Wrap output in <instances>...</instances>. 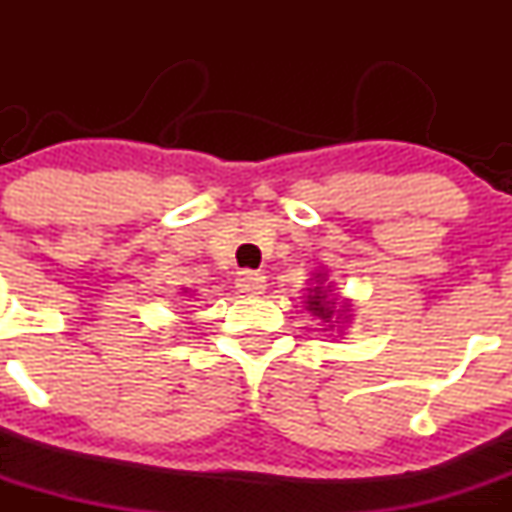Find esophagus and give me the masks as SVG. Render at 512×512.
<instances>
[{"label": "esophagus", "mask_w": 512, "mask_h": 512, "mask_svg": "<svg viewBox=\"0 0 512 512\" xmlns=\"http://www.w3.org/2000/svg\"><path fill=\"white\" fill-rule=\"evenodd\" d=\"M237 289L245 292L247 297H260V294H265L267 282L265 277L257 275V272H240V277H237Z\"/></svg>", "instance_id": "esophagus-1"}]
</instances>
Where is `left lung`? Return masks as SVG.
I'll return each mask as SVG.
<instances>
[{
  "label": "left lung",
  "mask_w": 512,
  "mask_h": 512,
  "mask_svg": "<svg viewBox=\"0 0 512 512\" xmlns=\"http://www.w3.org/2000/svg\"><path fill=\"white\" fill-rule=\"evenodd\" d=\"M307 309L317 319H322L324 332L342 334L352 322V299L334 294V282H329L327 272H314L312 287H307Z\"/></svg>",
  "instance_id": "left-lung-1"
}]
</instances>
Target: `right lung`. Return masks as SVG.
<instances>
[{
  "label": "right lung",
  "mask_w": 512,
  "mask_h": 512,
  "mask_svg": "<svg viewBox=\"0 0 512 512\" xmlns=\"http://www.w3.org/2000/svg\"><path fill=\"white\" fill-rule=\"evenodd\" d=\"M180 294H183V297H190V294H188V289H185V287H183V292H180Z\"/></svg>",
  "instance_id": "add662e5"
}]
</instances>
